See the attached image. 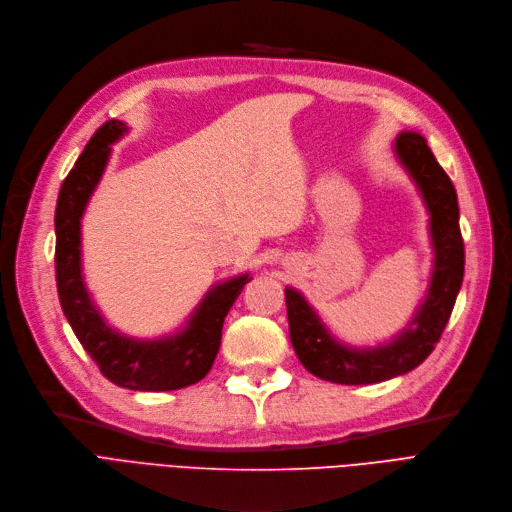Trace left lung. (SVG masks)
<instances>
[{
  "label": "left lung",
  "instance_id": "left-lung-1",
  "mask_svg": "<svg viewBox=\"0 0 512 512\" xmlns=\"http://www.w3.org/2000/svg\"><path fill=\"white\" fill-rule=\"evenodd\" d=\"M396 150L412 179L423 191L431 212L435 269L429 296L412 327L396 342L377 350H350L333 342L319 316L294 289H285L289 337L304 367L319 379L344 385L379 383L404 375L433 352L450 321L465 275V241L458 225L456 189L427 148L425 137L402 133Z\"/></svg>",
  "mask_w": 512,
  "mask_h": 512
}]
</instances>
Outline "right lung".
<instances>
[{
	"label": "right lung",
	"mask_w": 512,
	"mask_h": 512,
	"mask_svg": "<svg viewBox=\"0 0 512 512\" xmlns=\"http://www.w3.org/2000/svg\"><path fill=\"white\" fill-rule=\"evenodd\" d=\"M120 120H108L93 133L83 154L64 179L56 206V285L66 319L100 373L127 389L170 392L198 383L210 371L221 348L225 316L248 275L214 287L189 327L158 342H135L106 327L91 304L81 277V216L100 181L110 154L108 145L123 135Z\"/></svg>",
	"instance_id": "obj_1"
}]
</instances>
